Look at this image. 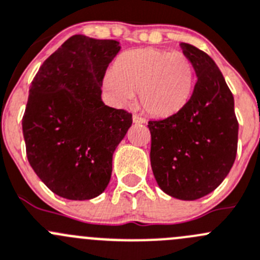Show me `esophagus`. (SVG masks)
<instances>
[{
    "instance_id": "esophagus-1",
    "label": "esophagus",
    "mask_w": 260,
    "mask_h": 260,
    "mask_svg": "<svg viewBox=\"0 0 260 260\" xmlns=\"http://www.w3.org/2000/svg\"><path fill=\"white\" fill-rule=\"evenodd\" d=\"M132 120H133V123H136V124H145L146 123L145 118L140 117V115H137V114H133Z\"/></svg>"
}]
</instances>
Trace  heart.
Returning <instances> with one entry per match:
<instances>
[{"label":"heart","instance_id":"obj_1","mask_svg":"<svg viewBox=\"0 0 260 260\" xmlns=\"http://www.w3.org/2000/svg\"><path fill=\"white\" fill-rule=\"evenodd\" d=\"M196 72L190 58L181 52L142 48L124 53L104 77L105 92L117 107H127L137 92L147 114L169 118L190 100Z\"/></svg>","mask_w":260,"mask_h":260}]
</instances>
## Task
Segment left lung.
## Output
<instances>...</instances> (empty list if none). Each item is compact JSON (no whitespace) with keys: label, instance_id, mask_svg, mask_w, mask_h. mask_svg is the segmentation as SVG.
Wrapping results in <instances>:
<instances>
[{"label":"left lung","instance_id":"left-lung-1","mask_svg":"<svg viewBox=\"0 0 260 260\" xmlns=\"http://www.w3.org/2000/svg\"><path fill=\"white\" fill-rule=\"evenodd\" d=\"M197 76L188 104L173 117L150 120L151 168L164 193L196 201L215 190L230 173L238 151L234 96L215 60L180 43Z\"/></svg>","mask_w":260,"mask_h":260}]
</instances>
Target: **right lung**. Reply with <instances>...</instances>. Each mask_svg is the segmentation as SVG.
I'll use <instances>...</instances> for the list:
<instances>
[{
  "mask_svg": "<svg viewBox=\"0 0 260 260\" xmlns=\"http://www.w3.org/2000/svg\"><path fill=\"white\" fill-rule=\"evenodd\" d=\"M117 40L75 35L44 60L29 90L22 118L26 156L40 180L71 201L98 197L112 176L113 153L132 114L102 100Z\"/></svg>",
  "mask_w": 260,
  "mask_h": 260,
  "instance_id": "obj_1",
  "label": "right lung"
}]
</instances>
